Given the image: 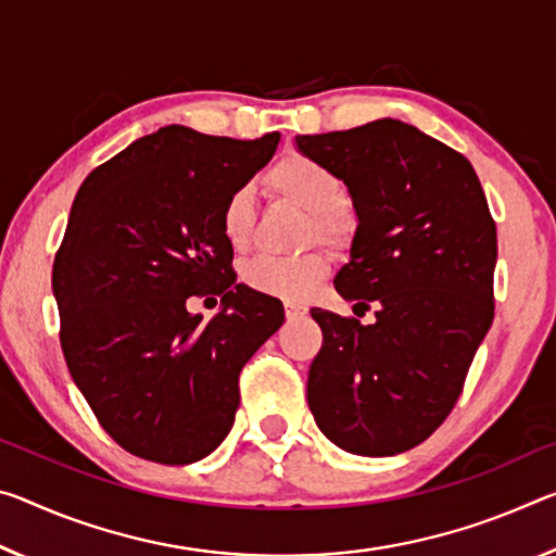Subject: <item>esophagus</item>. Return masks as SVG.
<instances>
[{
    "label": "esophagus",
    "instance_id": "esophagus-1",
    "mask_svg": "<svg viewBox=\"0 0 556 556\" xmlns=\"http://www.w3.org/2000/svg\"><path fill=\"white\" fill-rule=\"evenodd\" d=\"M285 314H287L289 321L302 319V316H306V306L299 304V302H285Z\"/></svg>",
    "mask_w": 556,
    "mask_h": 556
}]
</instances>
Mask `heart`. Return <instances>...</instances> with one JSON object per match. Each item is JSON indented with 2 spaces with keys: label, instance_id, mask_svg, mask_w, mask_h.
Instances as JSON below:
<instances>
[{
  "label": "heart",
  "instance_id": "obj_1",
  "mask_svg": "<svg viewBox=\"0 0 556 556\" xmlns=\"http://www.w3.org/2000/svg\"><path fill=\"white\" fill-rule=\"evenodd\" d=\"M267 185L279 198H287L312 213V240L343 247L356 230V219L343 205V182L331 167L304 153H289L269 167ZM254 207L250 188H237L219 207V232L235 252H242L252 240ZM331 260L324 250H312L296 257H254L244 264V285L254 292L299 299L306 296L329 275Z\"/></svg>",
  "mask_w": 556,
  "mask_h": 556
}]
</instances>
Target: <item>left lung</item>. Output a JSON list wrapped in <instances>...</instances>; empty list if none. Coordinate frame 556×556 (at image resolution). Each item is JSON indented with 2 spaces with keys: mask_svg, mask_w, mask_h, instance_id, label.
I'll list each match as a JSON object with an SVG mask.
<instances>
[{
  "mask_svg": "<svg viewBox=\"0 0 556 556\" xmlns=\"http://www.w3.org/2000/svg\"><path fill=\"white\" fill-rule=\"evenodd\" d=\"M354 198L358 227L337 292L376 321L312 309L324 343L306 401L356 455H395L443 426L495 316L497 227L463 153L403 121L296 136Z\"/></svg>",
  "mask_w": 556,
  "mask_h": 556,
  "instance_id": "left-lung-1",
  "label": "left lung"
}]
</instances>
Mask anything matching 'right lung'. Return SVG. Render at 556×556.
Masks as SVG:
<instances>
[{
  "label": "right lung",
  "mask_w": 556,
  "mask_h": 556,
  "mask_svg": "<svg viewBox=\"0 0 556 556\" xmlns=\"http://www.w3.org/2000/svg\"><path fill=\"white\" fill-rule=\"evenodd\" d=\"M254 140L165 126L91 170L76 192L51 287L68 374L130 455L202 460L232 430L240 371L285 321L279 299L237 285L219 207L269 163ZM213 293L207 325L185 301Z\"/></svg>",
  "instance_id": "1"
}]
</instances>
